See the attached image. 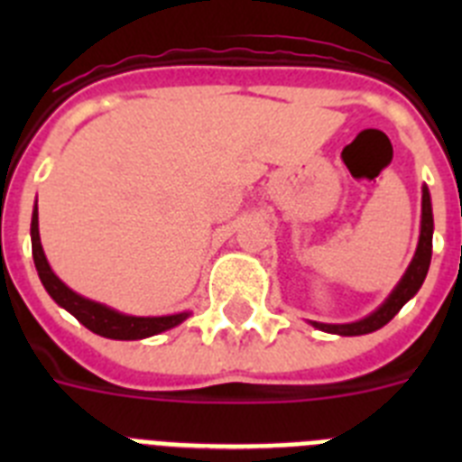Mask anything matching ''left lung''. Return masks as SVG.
I'll return each instance as SVG.
<instances>
[{"label":"left lung","instance_id":"left-lung-1","mask_svg":"<svg viewBox=\"0 0 462 462\" xmlns=\"http://www.w3.org/2000/svg\"><path fill=\"white\" fill-rule=\"evenodd\" d=\"M432 256V206H430V194H428V187H423V199H421V236H419V247H416V254L411 259L410 268H407L405 277L400 280L398 287L393 289L386 303L379 310H374L370 317L361 321H354V324H319L314 321V326L326 333H337V336H365V333H373V330L382 328V326L389 324L395 314L400 312V308L414 296L419 289H421L423 280L428 275V266H430Z\"/></svg>","mask_w":462,"mask_h":462}]
</instances>
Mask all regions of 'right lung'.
Segmentation results:
<instances>
[{
  "instance_id": "right-lung-1",
  "label": "right lung",
  "mask_w": 462,
  "mask_h": 462,
  "mask_svg": "<svg viewBox=\"0 0 462 462\" xmlns=\"http://www.w3.org/2000/svg\"><path fill=\"white\" fill-rule=\"evenodd\" d=\"M32 254H34V263L41 282H43L46 291L52 296V300L57 305H62L64 310H69L85 328H89L97 336L110 337V340H143V337L157 336L162 330L173 328V326L182 324L187 319L185 312L171 314V317H129V314H120L116 310L94 303V300H88V298L71 291L48 266L43 247H41L39 210L36 208L34 215H32Z\"/></svg>"
}]
</instances>
